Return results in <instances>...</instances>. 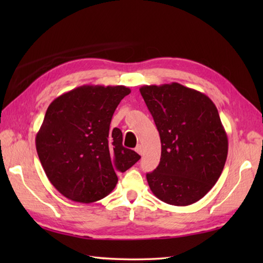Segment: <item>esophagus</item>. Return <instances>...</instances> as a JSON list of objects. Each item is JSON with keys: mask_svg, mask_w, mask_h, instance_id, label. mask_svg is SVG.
<instances>
[{"mask_svg": "<svg viewBox=\"0 0 263 263\" xmlns=\"http://www.w3.org/2000/svg\"><path fill=\"white\" fill-rule=\"evenodd\" d=\"M136 152H137L139 155H142V147L140 146V144H138V146L136 147Z\"/></svg>", "mask_w": 263, "mask_h": 263, "instance_id": "1", "label": "esophagus"}]
</instances>
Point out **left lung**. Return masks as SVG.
I'll return each instance as SVG.
<instances>
[{
    "label": "left lung",
    "mask_w": 263,
    "mask_h": 263,
    "mask_svg": "<svg viewBox=\"0 0 263 263\" xmlns=\"http://www.w3.org/2000/svg\"><path fill=\"white\" fill-rule=\"evenodd\" d=\"M141 96L159 132V165L148 173L152 192L173 205H189L208 193L226 163L228 139L212 100L177 82L143 86Z\"/></svg>",
    "instance_id": "8db88e82"
}]
</instances>
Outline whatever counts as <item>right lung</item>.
<instances>
[{
    "mask_svg": "<svg viewBox=\"0 0 263 263\" xmlns=\"http://www.w3.org/2000/svg\"><path fill=\"white\" fill-rule=\"evenodd\" d=\"M131 90L124 86H81L48 106L36 136V149L54 187L76 202L90 203L108 195L141 157L124 148L120 128L110 121Z\"/></svg>",
    "mask_w": 263,
    "mask_h": 263,
    "instance_id": "1",
    "label": "right lung"
}]
</instances>
